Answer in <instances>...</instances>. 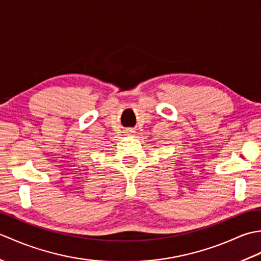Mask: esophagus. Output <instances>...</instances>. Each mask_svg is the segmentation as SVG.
<instances>
[{
	"instance_id": "esophagus-1",
	"label": "esophagus",
	"mask_w": 261,
	"mask_h": 261,
	"mask_svg": "<svg viewBox=\"0 0 261 261\" xmlns=\"http://www.w3.org/2000/svg\"><path fill=\"white\" fill-rule=\"evenodd\" d=\"M127 134H129V135H132V134H135V131H132V130H129V131H127Z\"/></svg>"
}]
</instances>
